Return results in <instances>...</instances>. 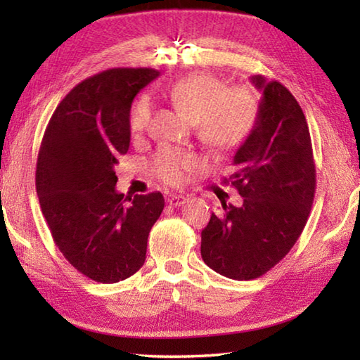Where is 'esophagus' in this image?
I'll return each mask as SVG.
<instances>
[{
    "label": "esophagus",
    "mask_w": 360,
    "mask_h": 360,
    "mask_svg": "<svg viewBox=\"0 0 360 360\" xmlns=\"http://www.w3.org/2000/svg\"><path fill=\"white\" fill-rule=\"evenodd\" d=\"M188 200V197L187 195H182V193H173V195H169L168 197V205L169 206H181V205H184L186 202Z\"/></svg>",
    "instance_id": "34e87169"
}]
</instances>
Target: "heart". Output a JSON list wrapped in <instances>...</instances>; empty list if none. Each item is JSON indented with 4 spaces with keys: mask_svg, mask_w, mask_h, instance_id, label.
<instances>
[{
    "mask_svg": "<svg viewBox=\"0 0 360 360\" xmlns=\"http://www.w3.org/2000/svg\"><path fill=\"white\" fill-rule=\"evenodd\" d=\"M176 109L197 124L198 135L216 150H231L245 141L257 119V98L245 85L225 90L222 81L211 75L179 79L167 90ZM152 109L148 98H139L130 112L133 138L148 130ZM198 158L188 152L163 148L154 155V172L168 184H179L186 174L198 168Z\"/></svg>",
    "mask_w": 360,
    "mask_h": 360,
    "instance_id": "obj_1",
    "label": "heart"
}]
</instances>
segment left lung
I'll list each match as a JSON object with an SVG mask.
<instances>
[{"instance_id": "obj_1", "label": "left lung", "mask_w": 360, "mask_h": 360, "mask_svg": "<svg viewBox=\"0 0 360 360\" xmlns=\"http://www.w3.org/2000/svg\"><path fill=\"white\" fill-rule=\"evenodd\" d=\"M251 82L262 92L257 119L235 152L229 179L243 205L222 203L202 230L205 264L236 281L265 275L290 251L316 188L311 138L300 105L283 84L260 75Z\"/></svg>"}]
</instances>
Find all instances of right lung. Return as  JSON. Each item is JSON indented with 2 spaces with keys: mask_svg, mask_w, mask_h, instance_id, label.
<instances>
[{
  "mask_svg": "<svg viewBox=\"0 0 360 360\" xmlns=\"http://www.w3.org/2000/svg\"><path fill=\"white\" fill-rule=\"evenodd\" d=\"M152 68H112L85 79L60 101L42 138L36 192L65 259L96 283L130 278L143 266L160 192L124 198L114 165L130 148V108L158 77Z\"/></svg>",
  "mask_w": 360,
  "mask_h": 360,
  "instance_id": "add662e5",
  "label": "right lung"
}]
</instances>
